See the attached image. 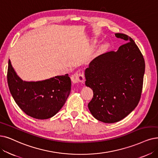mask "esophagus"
Instances as JSON below:
<instances>
[{"mask_svg":"<svg viewBox=\"0 0 158 158\" xmlns=\"http://www.w3.org/2000/svg\"><path fill=\"white\" fill-rule=\"evenodd\" d=\"M71 80L73 83L78 84V83H82L84 84L85 81V77L83 73L81 72H76L71 76Z\"/></svg>","mask_w":158,"mask_h":158,"instance_id":"34e87169","label":"esophagus"}]
</instances>
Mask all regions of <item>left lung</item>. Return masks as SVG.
<instances>
[{
	"mask_svg": "<svg viewBox=\"0 0 158 158\" xmlns=\"http://www.w3.org/2000/svg\"><path fill=\"white\" fill-rule=\"evenodd\" d=\"M126 41L117 52L98 56L85 71V85L93 97L88 104L92 115L105 123H114L127 117L139 102L143 85L145 63L135 41L117 33Z\"/></svg>",
	"mask_w": 158,
	"mask_h": 158,
	"instance_id": "1",
	"label": "left lung"
}]
</instances>
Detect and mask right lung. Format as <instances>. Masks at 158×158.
I'll list each match as a JSON object with an SVG mask.
<instances>
[{
  "label": "right lung",
  "mask_w": 158,
  "mask_h": 158,
  "mask_svg": "<svg viewBox=\"0 0 158 158\" xmlns=\"http://www.w3.org/2000/svg\"><path fill=\"white\" fill-rule=\"evenodd\" d=\"M7 79L10 91L18 106L30 117L47 119L57 113L71 93L68 74L39 81H23L8 61Z\"/></svg>",
  "instance_id": "right-lung-1"
}]
</instances>
